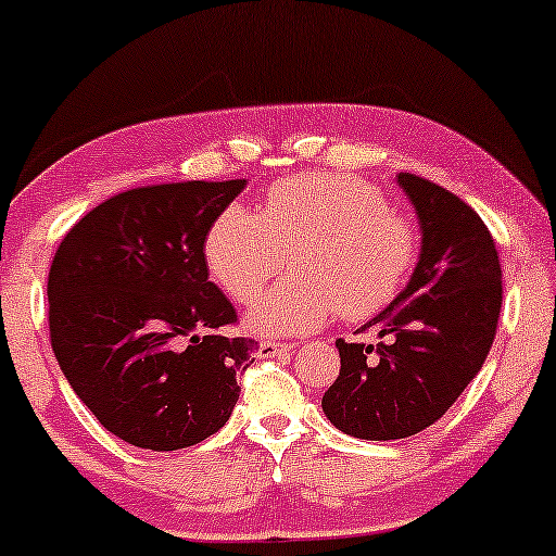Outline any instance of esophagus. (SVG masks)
I'll return each instance as SVG.
<instances>
[{
  "instance_id": "1",
  "label": "esophagus",
  "mask_w": 556,
  "mask_h": 556,
  "mask_svg": "<svg viewBox=\"0 0 556 556\" xmlns=\"http://www.w3.org/2000/svg\"><path fill=\"white\" fill-rule=\"evenodd\" d=\"M295 344L291 342H273V340H263L257 344V357H276V355H283V352H291Z\"/></svg>"
}]
</instances>
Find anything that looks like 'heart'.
I'll return each mask as SVG.
<instances>
[{
    "label": "heart",
    "mask_w": 556,
    "mask_h": 556,
    "mask_svg": "<svg viewBox=\"0 0 556 556\" xmlns=\"http://www.w3.org/2000/svg\"><path fill=\"white\" fill-rule=\"evenodd\" d=\"M288 255L293 276L250 312V329L261 334H301L337 312L348 321L383 314L419 265L421 237L383 191L331 173L280 178L263 214L229 204L204 237L208 273L242 306L283 270Z\"/></svg>",
    "instance_id": "obj_1"
}]
</instances>
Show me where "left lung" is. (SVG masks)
I'll return each mask as SVG.
<instances>
[{
  "mask_svg": "<svg viewBox=\"0 0 556 556\" xmlns=\"http://www.w3.org/2000/svg\"><path fill=\"white\" fill-rule=\"evenodd\" d=\"M421 222V257L406 291L363 329L388 342L337 340L340 375L324 393L327 419L370 442L406 439L442 419L493 348L503 280L493 235L470 204L399 173Z\"/></svg>",
  "mask_w": 556,
  "mask_h": 556,
  "instance_id": "obj_1",
  "label": "left lung"
}]
</instances>
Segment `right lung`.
I'll use <instances>...</instances> for the list:
<instances>
[{
	"label": "right lung",
	"mask_w": 556,
	"mask_h": 556,
	"mask_svg": "<svg viewBox=\"0 0 556 556\" xmlns=\"http://www.w3.org/2000/svg\"><path fill=\"white\" fill-rule=\"evenodd\" d=\"M181 181L122 191L81 216L48 273L55 359L99 424L127 444L173 452L225 427L255 340L208 280L204 237L244 189Z\"/></svg>",
	"instance_id": "right-lung-1"
}]
</instances>
